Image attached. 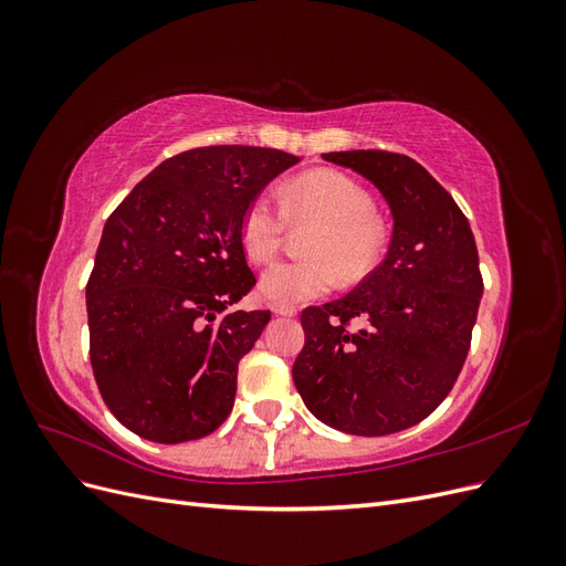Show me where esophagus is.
<instances>
[{"mask_svg":"<svg viewBox=\"0 0 566 566\" xmlns=\"http://www.w3.org/2000/svg\"><path fill=\"white\" fill-rule=\"evenodd\" d=\"M273 314H276V316H295V314H297V310H295V306L276 304V306H273Z\"/></svg>","mask_w":566,"mask_h":566,"instance_id":"34e87169","label":"esophagus"}]
</instances>
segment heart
<instances>
[{"label": "heart", "instance_id": "1", "mask_svg": "<svg viewBox=\"0 0 566 566\" xmlns=\"http://www.w3.org/2000/svg\"><path fill=\"white\" fill-rule=\"evenodd\" d=\"M279 200L283 213L269 196H256L241 219V243L254 264L279 252L285 219L314 229L304 245L310 260L271 264L260 276V295L266 302L293 306L316 300L328 293L337 276L342 283H356L378 262L385 224L358 181L318 169L285 184Z\"/></svg>", "mask_w": 566, "mask_h": 566}]
</instances>
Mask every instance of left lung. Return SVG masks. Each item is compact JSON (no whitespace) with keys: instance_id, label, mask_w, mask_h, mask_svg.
I'll return each mask as SVG.
<instances>
[{"instance_id":"obj_1","label":"left lung","mask_w":566,"mask_h":566,"mask_svg":"<svg viewBox=\"0 0 566 566\" xmlns=\"http://www.w3.org/2000/svg\"><path fill=\"white\" fill-rule=\"evenodd\" d=\"M368 179L389 205L385 262L349 295L302 312L293 380L312 413L339 432L382 437L418 424L447 399L465 364L484 293L468 217L408 156L323 153ZM361 317V332L346 323Z\"/></svg>"}]
</instances>
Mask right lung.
<instances>
[{"label":"right lung","mask_w":566,"mask_h":566,"mask_svg":"<svg viewBox=\"0 0 566 566\" xmlns=\"http://www.w3.org/2000/svg\"><path fill=\"white\" fill-rule=\"evenodd\" d=\"M300 158L208 146L160 163L108 217L87 283L90 356L101 397L148 441L208 437L235 399L238 361L269 312H233L254 276L241 219Z\"/></svg>","instance_id":"right-lung-1"}]
</instances>
